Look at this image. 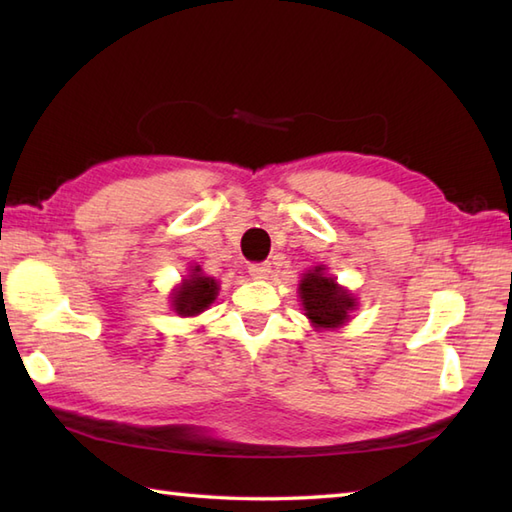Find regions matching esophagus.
Here are the masks:
<instances>
[{
  "mask_svg": "<svg viewBox=\"0 0 512 512\" xmlns=\"http://www.w3.org/2000/svg\"><path fill=\"white\" fill-rule=\"evenodd\" d=\"M248 273L253 279H268L273 270H270V264H253L248 268Z\"/></svg>",
  "mask_w": 512,
  "mask_h": 512,
  "instance_id": "34e87169",
  "label": "esophagus"
}]
</instances>
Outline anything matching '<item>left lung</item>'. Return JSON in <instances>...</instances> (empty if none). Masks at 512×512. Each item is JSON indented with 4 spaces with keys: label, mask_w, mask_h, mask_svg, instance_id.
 I'll return each mask as SVG.
<instances>
[{
    "label": "left lung",
    "mask_w": 512,
    "mask_h": 512,
    "mask_svg": "<svg viewBox=\"0 0 512 512\" xmlns=\"http://www.w3.org/2000/svg\"><path fill=\"white\" fill-rule=\"evenodd\" d=\"M303 314L317 330H336L350 321L356 299L350 290L336 284L334 277L325 275L323 266H314L303 275L299 284Z\"/></svg>",
    "instance_id": "8db88e82"
}]
</instances>
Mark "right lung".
Returning a JSON list of instances; mask_svg holds the SVG:
<instances>
[{
    "label": "right lung",
    "instance_id": "1",
    "mask_svg": "<svg viewBox=\"0 0 512 512\" xmlns=\"http://www.w3.org/2000/svg\"><path fill=\"white\" fill-rule=\"evenodd\" d=\"M220 284L213 277H206L200 266H191V275L171 292V306L180 317H195L211 306L217 297Z\"/></svg>",
    "mask_w": 512,
    "mask_h": 512
}]
</instances>
